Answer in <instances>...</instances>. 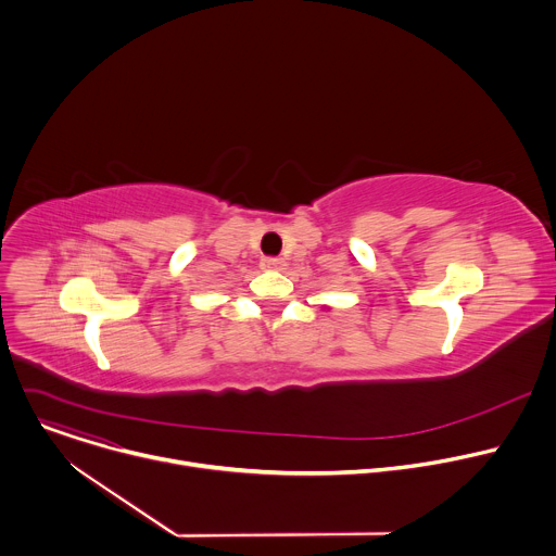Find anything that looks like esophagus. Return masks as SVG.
Masks as SVG:
<instances>
[{
  "mask_svg": "<svg viewBox=\"0 0 556 556\" xmlns=\"http://www.w3.org/2000/svg\"><path fill=\"white\" fill-rule=\"evenodd\" d=\"M262 266L268 268V270H279V268L286 266V262H283L281 257H264V260H262Z\"/></svg>",
  "mask_w": 556,
  "mask_h": 556,
  "instance_id": "esophagus-1",
  "label": "esophagus"
}]
</instances>
